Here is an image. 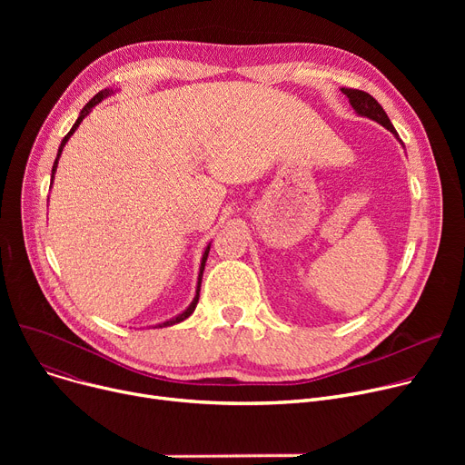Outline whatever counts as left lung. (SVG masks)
I'll use <instances>...</instances> for the list:
<instances>
[{"label": "left lung", "instance_id": "obj_1", "mask_svg": "<svg viewBox=\"0 0 465 465\" xmlns=\"http://www.w3.org/2000/svg\"><path fill=\"white\" fill-rule=\"evenodd\" d=\"M341 92H343L347 97L351 105L354 107V111L361 116H368L375 122H379V124H382L386 130L392 132L396 137H398V132L396 128L392 126V122H390L388 114L384 113V109L381 107V104L375 100L373 95H370L368 92H361V90H354V88H341Z\"/></svg>", "mask_w": 465, "mask_h": 465}]
</instances>
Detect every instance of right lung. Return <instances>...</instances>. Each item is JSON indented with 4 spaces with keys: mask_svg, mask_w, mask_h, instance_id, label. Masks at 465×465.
Masks as SVG:
<instances>
[{
    "mask_svg": "<svg viewBox=\"0 0 465 465\" xmlns=\"http://www.w3.org/2000/svg\"><path fill=\"white\" fill-rule=\"evenodd\" d=\"M113 90H102V92H97L92 100L83 107V111H81V114H79V118H77V122L75 124H73V128L69 130V134L62 139V144H60V149H58V156H56V160H54V165H53V179H54V173H56V167H58V158H60V154H62V149H64V144L67 143V139L73 135V132H75L77 128H79V124L83 122V118L90 113V109L94 107V105H97L100 104L104 97H107L109 94H111ZM209 249H211V245L205 249V252H203V258H202V267H200V277H198V290H195V298H193V302L190 303V307L183 312V314H179V316H175L173 321H167V322H163V326H173V324H177V322H183L184 319H188V316L193 312V309H195V305H198V300H200V286H202V277H203V270H205V262H207V256H209ZM162 328V326H160Z\"/></svg>",
    "mask_w": 465,
    "mask_h": 465,
    "instance_id": "1",
    "label": "right lung"
}]
</instances>
